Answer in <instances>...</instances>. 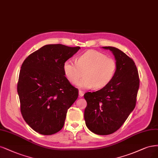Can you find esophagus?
I'll list each match as a JSON object with an SVG mask.
<instances>
[{"label":"esophagus","mask_w":158,"mask_h":158,"mask_svg":"<svg viewBox=\"0 0 158 158\" xmlns=\"http://www.w3.org/2000/svg\"><path fill=\"white\" fill-rule=\"evenodd\" d=\"M84 95V92L81 90H79V96L80 97H82Z\"/></svg>","instance_id":"obj_1"}]
</instances>
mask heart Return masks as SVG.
I'll return each instance as SVG.
<instances>
[{"label":"heart","mask_w":158,"mask_h":158,"mask_svg":"<svg viewBox=\"0 0 158 158\" xmlns=\"http://www.w3.org/2000/svg\"><path fill=\"white\" fill-rule=\"evenodd\" d=\"M117 64L115 59L95 50L85 52L77 59V63L68 59L63 64V72L71 83H77L82 89H101L105 87L115 74Z\"/></svg>","instance_id":"b5f03b06"}]
</instances>
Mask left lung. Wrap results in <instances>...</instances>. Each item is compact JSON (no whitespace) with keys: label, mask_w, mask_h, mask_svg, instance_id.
Returning a JSON list of instances; mask_svg holds the SVG:
<instances>
[{"label":"left lung","mask_w":158,"mask_h":158,"mask_svg":"<svg viewBox=\"0 0 158 158\" xmlns=\"http://www.w3.org/2000/svg\"><path fill=\"white\" fill-rule=\"evenodd\" d=\"M102 48L114 54L116 71L104 88L84 94L88 103L84 119L91 131L107 135L120 128L134 110L140 81L137 67L131 58L116 48Z\"/></svg>","instance_id":"1"}]
</instances>
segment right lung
<instances>
[{"label": "right lung", "mask_w": 158, "mask_h": 158, "mask_svg": "<svg viewBox=\"0 0 158 158\" xmlns=\"http://www.w3.org/2000/svg\"><path fill=\"white\" fill-rule=\"evenodd\" d=\"M79 49L45 45L21 65L18 83L21 112L36 132L50 135L63 128L67 110L78 97V89L64 77L63 64Z\"/></svg>", "instance_id": "1"}]
</instances>
